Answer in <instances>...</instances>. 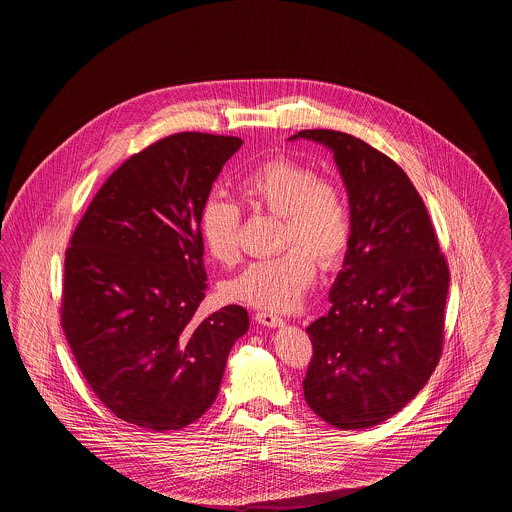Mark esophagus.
I'll list each match as a JSON object with an SVG mask.
<instances>
[{"label": "esophagus", "mask_w": 512, "mask_h": 512, "mask_svg": "<svg viewBox=\"0 0 512 512\" xmlns=\"http://www.w3.org/2000/svg\"><path fill=\"white\" fill-rule=\"evenodd\" d=\"M255 320L263 326L268 328H278V326H284V318L274 315V313H268V311H259L255 313Z\"/></svg>", "instance_id": "1"}]
</instances>
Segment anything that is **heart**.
I'll return each instance as SVG.
<instances>
[{"instance_id": "obj_1", "label": "heart", "mask_w": 512, "mask_h": 512, "mask_svg": "<svg viewBox=\"0 0 512 512\" xmlns=\"http://www.w3.org/2000/svg\"><path fill=\"white\" fill-rule=\"evenodd\" d=\"M245 205L282 219V253L249 263L224 284L230 301L259 309L286 311L313 284L318 263L336 267L353 236V211L338 182L320 178V172L292 157H274L236 184ZM242 213L236 203L209 195L199 213V240L205 253L220 265H232L240 255L238 230Z\"/></svg>"}]
</instances>
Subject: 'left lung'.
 Instances as JSON below:
<instances>
[{
  "label": "left lung",
  "mask_w": 512,
  "mask_h": 512,
  "mask_svg": "<svg viewBox=\"0 0 512 512\" xmlns=\"http://www.w3.org/2000/svg\"><path fill=\"white\" fill-rule=\"evenodd\" d=\"M334 153L353 236L330 290L332 309L307 332V405L340 430L399 413L426 386L443 347L449 268L426 205L382 151L336 130H301Z\"/></svg>",
  "instance_id": "8db88e82"
}]
</instances>
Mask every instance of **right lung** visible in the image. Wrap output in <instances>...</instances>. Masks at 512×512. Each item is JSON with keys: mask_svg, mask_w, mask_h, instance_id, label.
<instances>
[{"mask_svg": "<svg viewBox=\"0 0 512 512\" xmlns=\"http://www.w3.org/2000/svg\"><path fill=\"white\" fill-rule=\"evenodd\" d=\"M242 144L201 132L155 142L107 178L71 238L65 336L99 401L138 428L180 430L205 413L249 328L240 305L195 318L207 290L199 213Z\"/></svg>", "mask_w": 512, "mask_h": 512, "instance_id": "right-lung-1", "label": "right lung"}]
</instances>
